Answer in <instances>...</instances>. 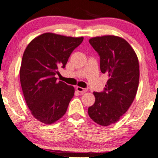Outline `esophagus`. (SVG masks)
I'll use <instances>...</instances> for the list:
<instances>
[{
	"instance_id": "34e87169",
	"label": "esophagus",
	"mask_w": 158,
	"mask_h": 158,
	"mask_svg": "<svg viewBox=\"0 0 158 158\" xmlns=\"http://www.w3.org/2000/svg\"><path fill=\"white\" fill-rule=\"evenodd\" d=\"M77 90L80 93H86L88 89L87 88H83V87H77Z\"/></svg>"
}]
</instances>
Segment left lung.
<instances>
[{
    "label": "left lung",
    "instance_id": "8db88e82",
    "mask_svg": "<svg viewBox=\"0 0 158 158\" xmlns=\"http://www.w3.org/2000/svg\"><path fill=\"white\" fill-rule=\"evenodd\" d=\"M100 57V68L109 76L103 91L94 92L95 102L88 108L94 122L108 126L117 123L134 100L139 81V65L131 46L120 37L104 35L89 40Z\"/></svg>",
    "mask_w": 158,
    "mask_h": 158
}]
</instances>
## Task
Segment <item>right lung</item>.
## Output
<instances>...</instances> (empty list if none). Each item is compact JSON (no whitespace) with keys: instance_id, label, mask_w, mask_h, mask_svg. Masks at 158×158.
I'll use <instances>...</instances> for the list:
<instances>
[{"instance_id":"right-lung-1","label":"right lung","mask_w":158,"mask_h":158,"mask_svg":"<svg viewBox=\"0 0 158 158\" xmlns=\"http://www.w3.org/2000/svg\"><path fill=\"white\" fill-rule=\"evenodd\" d=\"M83 39L46 33L26 47L19 71L20 83L31 114L41 123H55L66 112L74 88L63 81L57 82L55 75L59 68L65 67Z\"/></svg>"}]
</instances>
